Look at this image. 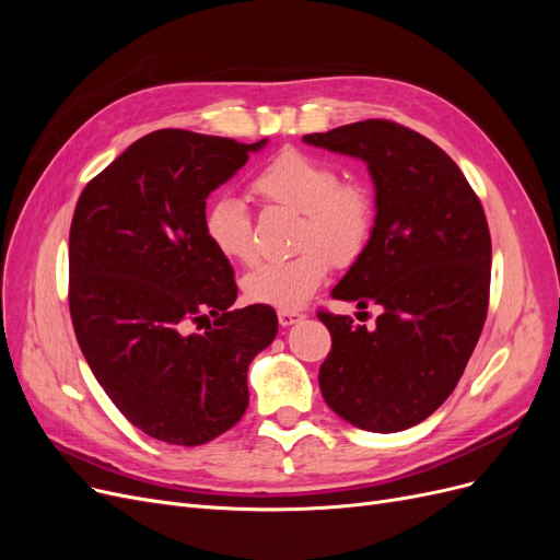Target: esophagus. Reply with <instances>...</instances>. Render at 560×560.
Instances as JSON below:
<instances>
[{
    "mask_svg": "<svg viewBox=\"0 0 560 560\" xmlns=\"http://www.w3.org/2000/svg\"><path fill=\"white\" fill-rule=\"evenodd\" d=\"M278 319H280L282 327H292V325H296L299 319H303V315L296 313V311H280Z\"/></svg>",
    "mask_w": 560,
    "mask_h": 560,
    "instance_id": "esophagus-1",
    "label": "esophagus"
}]
</instances>
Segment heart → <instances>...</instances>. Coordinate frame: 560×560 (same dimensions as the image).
<instances>
[{
  "instance_id": "obj_1",
  "label": "heart",
  "mask_w": 560,
  "mask_h": 560,
  "mask_svg": "<svg viewBox=\"0 0 560 560\" xmlns=\"http://www.w3.org/2000/svg\"><path fill=\"white\" fill-rule=\"evenodd\" d=\"M252 191L268 202L301 212L296 254L257 266L245 278V294L280 311H296L319 290L331 259L350 264L369 241L374 200L358 182H338V171L313 154L284 149L270 159ZM206 233L214 249L231 261L254 259L252 219L245 200L222 194L206 210Z\"/></svg>"
}]
</instances>
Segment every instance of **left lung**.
<instances>
[{
	"mask_svg": "<svg viewBox=\"0 0 560 560\" xmlns=\"http://www.w3.org/2000/svg\"><path fill=\"white\" fill-rule=\"evenodd\" d=\"M303 142L360 159L376 208L364 249L331 296L383 313L374 329L319 313L331 334L322 397L360 430H409L448 399L481 336L490 290L483 208L451 156L404 126L371 118Z\"/></svg>",
	"mask_w": 560,
	"mask_h": 560,
	"instance_id": "1",
	"label": "left lung"
}]
</instances>
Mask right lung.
I'll return each mask as SVG.
<instances>
[{
	"mask_svg": "<svg viewBox=\"0 0 560 560\" xmlns=\"http://www.w3.org/2000/svg\"><path fill=\"white\" fill-rule=\"evenodd\" d=\"M268 140L165 128L116 156L81 191L70 229V313L93 376L135 428L200 446L238 422L247 369L278 334L238 299L206 233L208 196ZM214 326L199 331L202 320Z\"/></svg>",
	"mask_w": 560,
	"mask_h": 560,
	"instance_id": "right-lung-1",
	"label": "right lung"
}]
</instances>
